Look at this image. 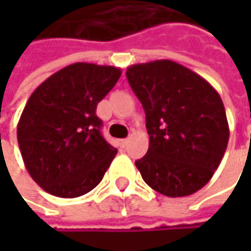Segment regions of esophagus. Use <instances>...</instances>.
<instances>
[{"label":"esophagus","mask_w":251,"mask_h":251,"mask_svg":"<svg viewBox=\"0 0 251 251\" xmlns=\"http://www.w3.org/2000/svg\"><path fill=\"white\" fill-rule=\"evenodd\" d=\"M118 145H119L121 148H125L126 145H127V139H119V141H118Z\"/></svg>","instance_id":"esophagus-1"}]
</instances>
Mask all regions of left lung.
<instances>
[{
    "mask_svg": "<svg viewBox=\"0 0 251 251\" xmlns=\"http://www.w3.org/2000/svg\"><path fill=\"white\" fill-rule=\"evenodd\" d=\"M126 76L142 103L150 135L148 152L135 161L144 181L170 198L198 192L218 169L229 138L220 94L169 59L132 65Z\"/></svg>",
    "mask_w": 251,
    "mask_h": 251,
    "instance_id": "left-lung-1",
    "label": "left lung"
}]
</instances>
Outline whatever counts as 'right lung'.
Here are the masks:
<instances>
[{"mask_svg":"<svg viewBox=\"0 0 251 251\" xmlns=\"http://www.w3.org/2000/svg\"><path fill=\"white\" fill-rule=\"evenodd\" d=\"M119 76L116 67L76 62L31 93L17 141L28 175L48 193L78 198L101 181L118 150L103 138L96 109Z\"/></svg>","mask_w":251,"mask_h":251,"instance_id":"add662e5","label":"right lung"}]
</instances>
